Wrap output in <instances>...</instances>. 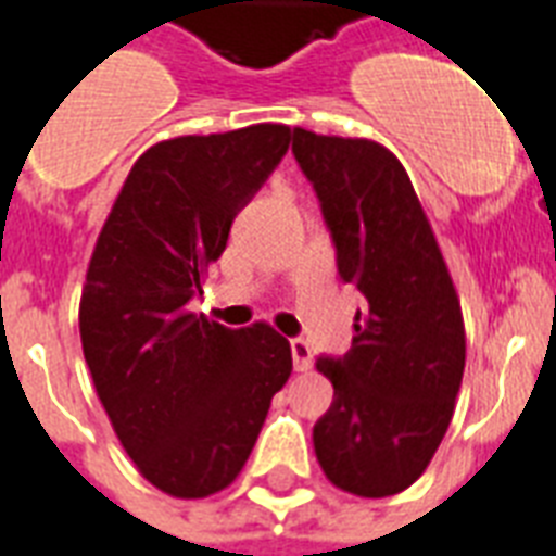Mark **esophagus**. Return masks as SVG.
<instances>
[{"label": "esophagus", "mask_w": 556, "mask_h": 556, "mask_svg": "<svg viewBox=\"0 0 556 556\" xmlns=\"http://www.w3.org/2000/svg\"><path fill=\"white\" fill-rule=\"evenodd\" d=\"M290 351L295 371H309V365H313V351H309L307 342H304V339H292Z\"/></svg>", "instance_id": "1"}]
</instances>
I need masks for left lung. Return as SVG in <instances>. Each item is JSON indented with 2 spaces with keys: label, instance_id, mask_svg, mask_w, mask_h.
<instances>
[{
  "label": "left lung",
  "instance_id": "obj_1",
  "mask_svg": "<svg viewBox=\"0 0 556 556\" xmlns=\"http://www.w3.org/2000/svg\"><path fill=\"white\" fill-rule=\"evenodd\" d=\"M337 247L342 281L363 292L351 351L318 356L333 403L313 426L325 476L354 496H394L441 446L462 389V301L400 159L377 141L292 130Z\"/></svg>",
  "mask_w": 556,
  "mask_h": 556
}]
</instances>
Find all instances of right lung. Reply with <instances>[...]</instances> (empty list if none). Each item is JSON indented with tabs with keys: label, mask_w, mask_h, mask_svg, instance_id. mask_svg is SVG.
Returning <instances> with one entry per match:
<instances>
[{
	"label": "right lung",
	"mask_w": 556,
	"mask_h": 556,
	"mask_svg": "<svg viewBox=\"0 0 556 556\" xmlns=\"http://www.w3.org/2000/svg\"><path fill=\"white\" fill-rule=\"evenodd\" d=\"M287 148L283 124L159 141L94 243L80 295L86 365L122 446L167 496L229 488L290 380V342L273 327L231 330L188 309Z\"/></svg>",
	"instance_id": "obj_1"
}]
</instances>
